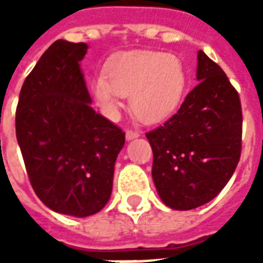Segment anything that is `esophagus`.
<instances>
[{
	"instance_id": "1",
	"label": "esophagus",
	"mask_w": 263,
	"mask_h": 263,
	"mask_svg": "<svg viewBox=\"0 0 263 263\" xmlns=\"http://www.w3.org/2000/svg\"><path fill=\"white\" fill-rule=\"evenodd\" d=\"M125 137H126V139L129 141V139H134V138L139 137V132L135 131V129H126Z\"/></svg>"
}]
</instances>
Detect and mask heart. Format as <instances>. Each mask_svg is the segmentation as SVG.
Wrapping results in <instances>:
<instances>
[{
    "mask_svg": "<svg viewBox=\"0 0 263 263\" xmlns=\"http://www.w3.org/2000/svg\"><path fill=\"white\" fill-rule=\"evenodd\" d=\"M186 84V70L177 56L129 50L115 54L105 66V76H97L91 87L108 114L117 112L121 97H128L138 120L154 124L176 111Z\"/></svg>",
    "mask_w": 263,
    "mask_h": 263,
    "instance_id": "1",
    "label": "heart"
}]
</instances>
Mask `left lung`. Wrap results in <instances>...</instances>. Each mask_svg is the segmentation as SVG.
I'll use <instances>...</instances> for the list:
<instances>
[{
    "label": "left lung",
    "instance_id": "left-lung-1",
    "mask_svg": "<svg viewBox=\"0 0 263 263\" xmlns=\"http://www.w3.org/2000/svg\"><path fill=\"white\" fill-rule=\"evenodd\" d=\"M197 80L176 114L146 132L155 186L173 210H192L213 200L241 158L239 94L203 50L197 54Z\"/></svg>",
    "mask_w": 263,
    "mask_h": 263
}]
</instances>
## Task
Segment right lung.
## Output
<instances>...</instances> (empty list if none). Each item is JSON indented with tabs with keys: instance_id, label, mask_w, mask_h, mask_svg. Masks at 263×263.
<instances>
[{
	"instance_id": "right-lung-1",
	"label": "right lung",
	"mask_w": 263,
	"mask_h": 263,
	"mask_svg": "<svg viewBox=\"0 0 263 263\" xmlns=\"http://www.w3.org/2000/svg\"><path fill=\"white\" fill-rule=\"evenodd\" d=\"M86 43L59 39L24 81L15 129L33 192L56 213L87 217L107 204L125 132L90 105Z\"/></svg>"
}]
</instances>
